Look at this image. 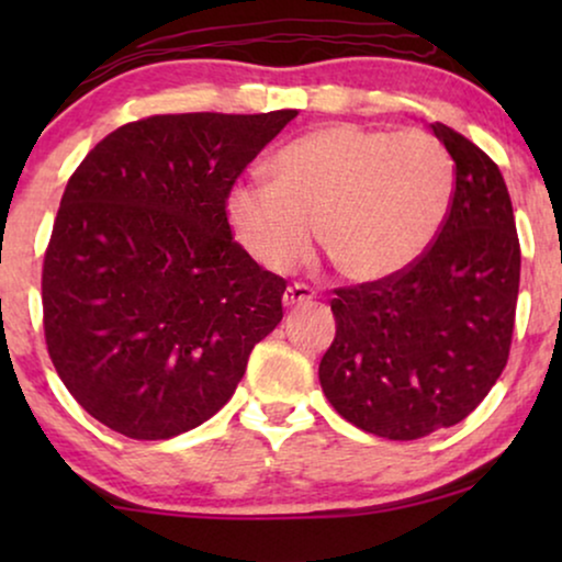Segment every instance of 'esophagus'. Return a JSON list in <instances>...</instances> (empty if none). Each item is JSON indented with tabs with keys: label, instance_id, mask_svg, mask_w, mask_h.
I'll list each match as a JSON object with an SVG mask.
<instances>
[{
	"label": "esophagus",
	"instance_id": "34e87169",
	"mask_svg": "<svg viewBox=\"0 0 562 562\" xmlns=\"http://www.w3.org/2000/svg\"><path fill=\"white\" fill-rule=\"evenodd\" d=\"M314 299V291L310 286H304V283H291V286L283 291V306H299V304H306Z\"/></svg>",
	"mask_w": 562,
	"mask_h": 562
}]
</instances>
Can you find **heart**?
<instances>
[{
  "mask_svg": "<svg viewBox=\"0 0 562 562\" xmlns=\"http://www.w3.org/2000/svg\"><path fill=\"white\" fill-rule=\"evenodd\" d=\"M271 181L237 183L227 220L237 243L268 271L302 263L317 240L350 281H383L409 268L448 217L456 166L425 130L329 125L271 160Z\"/></svg>",
  "mask_w": 562,
  "mask_h": 562,
  "instance_id": "obj_1",
  "label": "heart"
}]
</instances>
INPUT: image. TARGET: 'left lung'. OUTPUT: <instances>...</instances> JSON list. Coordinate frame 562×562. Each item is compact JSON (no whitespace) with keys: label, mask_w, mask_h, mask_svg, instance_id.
Wrapping results in <instances>:
<instances>
[{"label":"left lung","mask_w":562,"mask_h":562,"mask_svg":"<svg viewBox=\"0 0 562 562\" xmlns=\"http://www.w3.org/2000/svg\"><path fill=\"white\" fill-rule=\"evenodd\" d=\"M456 160L440 233L402 273L335 289V340L319 363L329 404L366 432L419 440L458 425L509 360L521 250L498 166L435 122Z\"/></svg>","instance_id":"obj_1"}]
</instances>
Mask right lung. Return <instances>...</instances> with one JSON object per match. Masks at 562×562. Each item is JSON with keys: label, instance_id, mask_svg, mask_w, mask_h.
<instances>
[{"label": "right lung", "instance_id": "1", "mask_svg": "<svg viewBox=\"0 0 562 562\" xmlns=\"http://www.w3.org/2000/svg\"><path fill=\"white\" fill-rule=\"evenodd\" d=\"M294 117L153 114L106 135L68 179L43 260L45 345L114 432L199 427L281 322L286 281L235 243L227 194Z\"/></svg>", "mask_w": 562, "mask_h": 562}]
</instances>
